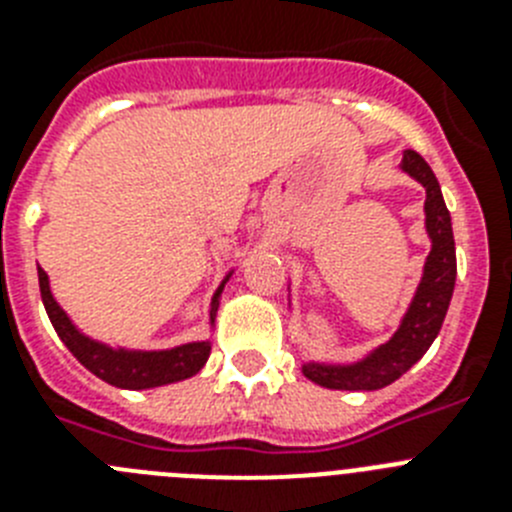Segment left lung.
Returning a JSON list of instances; mask_svg holds the SVG:
<instances>
[{
  "instance_id": "8db88e82",
  "label": "left lung",
  "mask_w": 512,
  "mask_h": 512,
  "mask_svg": "<svg viewBox=\"0 0 512 512\" xmlns=\"http://www.w3.org/2000/svg\"><path fill=\"white\" fill-rule=\"evenodd\" d=\"M402 171L425 187V230L431 238V253L425 259L423 277H420L415 297L410 302L405 318L395 336L372 354H366L354 364H310L302 366V374L328 390H382L402 374L436 341L456 282V248L451 215L443 202L436 174L425 158L415 151L402 153Z\"/></svg>"
}]
</instances>
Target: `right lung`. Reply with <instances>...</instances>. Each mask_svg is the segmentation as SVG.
I'll return each instance as SVG.
<instances>
[{
	"mask_svg": "<svg viewBox=\"0 0 512 512\" xmlns=\"http://www.w3.org/2000/svg\"><path fill=\"white\" fill-rule=\"evenodd\" d=\"M230 274L215 289V295H212L210 325H215L220 295H223V287L230 279ZM38 282L45 312H48L58 338L66 343V348L81 364L87 366L94 377L112 384V387H120V390H151V387H161V384L182 382V379L194 377L210 359V341L184 343V346L166 348V351H130V348H112L107 343L94 341V338L84 336L71 323L69 315L63 312V307L58 305L51 292V284H48V274L43 269H38Z\"/></svg>",
	"mask_w": 512,
	"mask_h": 512,
	"instance_id": "add662e5",
	"label": "right lung"
}]
</instances>
